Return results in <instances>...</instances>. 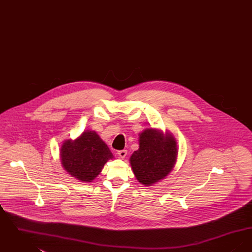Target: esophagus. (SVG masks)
<instances>
[{
  "label": "esophagus",
  "instance_id": "obj_1",
  "mask_svg": "<svg viewBox=\"0 0 252 252\" xmlns=\"http://www.w3.org/2000/svg\"><path fill=\"white\" fill-rule=\"evenodd\" d=\"M117 154H118V156L121 158H124L126 156V154H127V151L126 150H119V151H117Z\"/></svg>",
  "mask_w": 252,
  "mask_h": 252
}]
</instances>
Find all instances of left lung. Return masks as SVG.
Returning a JSON list of instances; mask_svg holds the SVG:
<instances>
[{
    "mask_svg": "<svg viewBox=\"0 0 252 252\" xmlns=\"http://www.w3.org/2000/svg\"><path fill=\"white\" fill-rule=\"evenodd\" d=\"M178 146L175 138L149 128L140 135V147L130 157L137 180L146 186L164 179L176 162Z\"/></svg>",
    "mask_w": 252,
    "mask_h": 252,
    "instance_id": "obj_1",
    "label": "left lung"
}]
</instances>
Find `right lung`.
I'll return each instance as SVG.
<instances>
[{"instance_id": "add662e5", "label": "right lung", "mask_w": 252, "mask_h": 252, "mask_svg": "<svg viewBox=\"0 0 252 252\" xmlns=\"http://www.w3.org/2000/svg\"><path fill=\"white\" fill-rule=\"evenodd\" d=\"M60 158L63 167L81 181L94 180L113 155L94 131H86L75 141L62 144Z\"/></svg>"}]
</instances>
